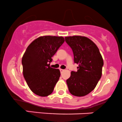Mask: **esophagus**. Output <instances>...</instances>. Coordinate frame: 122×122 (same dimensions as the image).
<instances>
[{"mask_svg":"<svg viewBox=\"0 0 122 122\" xmlns=\"http://www.w3.org/2000/svg\"><path fill=\"white\" fill-rule=\"evenodd\" d=\"M60 71H61V73H62L63 71H64V69H60Z\"/></svg>","mask_w":122,"mask_h":122,"instance_id":"obj_1","label":"esophagus"}]
</instances>
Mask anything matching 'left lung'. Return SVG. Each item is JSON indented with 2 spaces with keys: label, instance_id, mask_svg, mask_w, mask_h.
I'll return each mask as SVG.
<instances>
[{
  "label": "left lung",
  "instance_id": "8db88e82",
  "mask_svg": "<svg viewBox=\"0 0 122 122\" xmlns=\"http://www.w3.org/2000/svg\"><path fill=\"white\" fill-rule=\"evenodd\" d=\"M72 49L74 62L79 65L77 71H72L66 80L71 95L81 97L91 92L101 78L103 61L96 44L81 36L65 37Z\"/></svg>",
  "mask_w": 122,
  "mask_h": 122
}]
</instances>
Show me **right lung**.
Masks as SVG:
<instances>
[{
  "instance_id": "add662e5",
  "label": "right lung",
  "mask_w": 122,
  "mask_h": 122,
  "mask_svg": "<svg viewBox=\"0 0 122 122\" xmlns=\"http://www.w3.org/2000/svg\"><path fill=\"white\" fill-rule=\"evenodd\" d=\"M64 42L62 36H41L26 49L22 60L23 76L36 95L45 97L53 91L61 72L58 69L50 67V63Z\"/></svg>"
}]
</instances>
